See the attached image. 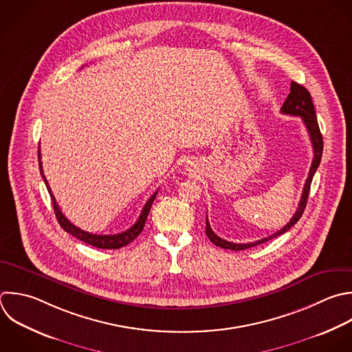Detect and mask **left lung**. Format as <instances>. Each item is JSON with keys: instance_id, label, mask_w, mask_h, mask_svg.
Instances as JSON below:
<instances>
[{"instance_id": "obj_1", "label": "left lung", "mask_w": 352, "mask_h": 352, "mask_svg": "<svg viewBox=\"0 0 352 352\" xmlns=\"http://www.w3.org/2000/svg\"><path fill=\"white\" fill-rule=\"evenodd\" d=\"M280 113L287 114V116L301 117V120H302V122L307 128V132L309 135L312 148H314V160H312V164H311V168H309V172H308V177H307L304 188H302V194H301V198H300V202H298V208H297L296 213L293 214V217L289 220V223L285 227H282L279 231L271 234L270 236H265L263 239H258V241L250 242V243H234V242H228L226 239H221L220 236H217L212 231L210 224H209L208 217H206V235L216 246H220L223 249H231V250H243V249L264 243V242H267V241H270V239H272V238H275L280 234H285L287 230H290L298 221V219L301 217V214L305 209L307 199H308V195H309L311 182H312V177H314V175H315V172H316V169L320 164L322 151H323V140H322V135H320V131H319V125H318V121H316V114H315V109H314V103H312L309 92L302 85L292 81L290 94L286 98V100L283 102V104L280 107Z\"/></svg>"}]
</instances>
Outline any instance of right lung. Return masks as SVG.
I'll return each mask as SVG.
<instances>
[{
  "mask_svg": "<svg viewBox=\"0 0 352 352\" xmlns=\"http://www.w3.org/2000/svg\"><path fill=\"white\" fill-rule=\"evenodd\" d=\"M38 165H40V172H41V175H43V179H44V182H45V184H47V188H48V191H50V195H51V198H52V204H54V210H55L56 219H58L60 227H62L66 232L72 234L73 236L78 238V239L82 241V242H85V243H88V245H92V246H95V248H99V249H120V248H122V246L131 243V242L143 231V227H144V224H146L147 216H148V213H150L151 205H153V202H154V199H155V197H157L158 190L148 198V201L146 202V205H144V208H143V210H142V213H140L138 221H136L129 230H126V231H124V232H120V234H114V235H98V234H91V232H87V231H84V230L76 227V226H74L69 219H66V216L62 213V210H60V208H59V205H58V202H56V199H55V197H54V194H52V191H51V187H50V184H48V180L45 179L44 169H43V162H41V151H40V148H38Z\"/></svg>",
  "mask_w": 352,
  "mask_h": 352,
  "instance_id": "obj_1",
  "label": "right lung"
}]
</instances>
